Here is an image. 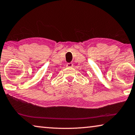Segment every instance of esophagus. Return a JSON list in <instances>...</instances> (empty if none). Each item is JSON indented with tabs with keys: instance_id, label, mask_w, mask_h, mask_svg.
<instances>
[{
	"instance_id": "obj_1",
	"label": "esophagus",
	"mask_w": 135,
	"mask_h": 135,
	"mask_svg": "<svg viewBox=\"0 0 135 135\" xmlns=\"http://www.w3.org/2000/svg\"><path fill=\"white\" fill-rule=\"evenodd\" d=\"M66 66H67L68 68H71V67H72V66H73V64L71 63H68L67 64H66Z\"/></svg>"
}]
</instances>
